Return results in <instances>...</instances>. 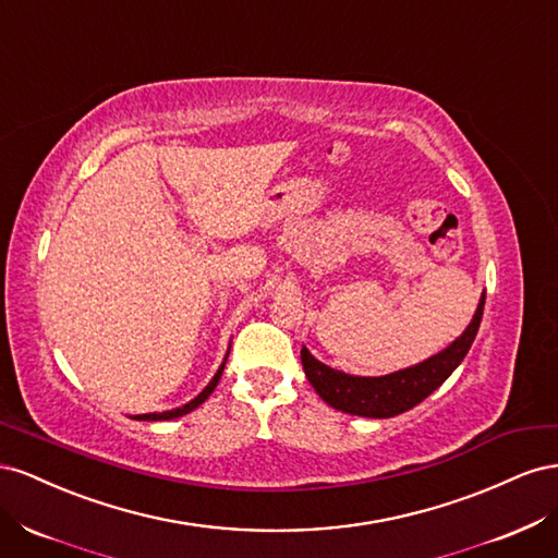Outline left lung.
<instances>
[{"mask_svg": "<svg viewBox=\"0 0 558 558\" xmlns=\"http://www.w3.org/2000/svg\"><path fill=\"white\" fill-rule=\"evenodd\" d=\"M484 314V295L477 305L475 316H472L470 326L463 330L461 337L435 353L428 361L412 365L408 369H398V373L384 375V377H353L340 369H332L316 361L307 347H302L300 359L305 375L314 391L324 398L330 408L367 416V418H388L412 410L424 398H428L437 386L453 373L465 359L468 349L475 342V335L482 324Z\"/></svg>", "mask_w": 558, "mask_h": 558, "instance_id": "8db88e82", "label": "left lung"}]
</instances>
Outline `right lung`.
<instances>
[{
  "label": "right lung",
  "instance_id": "1",
  "mask_svg": "<svg viewBox=\"0 0 558 558\" xmlns=\"http://www.w3.org/2000/svg\"><path fill=\"white\" fill-rule=\"evenodd\" d=\"M226 361H228V356H226ZM223 367H226V363H221V367H218V373L214 375V379L205 386V391H202L197 398H193L189 404H183V408H177V410H170V412H154V414H137V416H132V418H137V421H170V418H177V416H183V414H189V412H193L195 408H199L202 402H205L209 396H211V391L216 388V384H218V379H221V375H223Z\"/></svg>",
  "mask_w": 558,
  "mask_h": 558
}]
</instances>
